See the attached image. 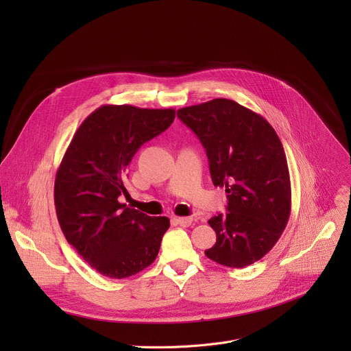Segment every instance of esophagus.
<instances>
[{"instance_id":"34e87169","label":"esophagus","mask_w":351,"mask_h":351,"mask_svg":"<svg viewBox=\"0 0 351 351\" xmlns=\"http://www.w3.org/2000/svg\"><path fill=\"white\" fill-rule=\"evenodd\" d=\"M191 222H193V219L189 218V217H182V218L180 217H173L172 218V223L173 225H179V226H183V228L190 226Z\"/></svg>"}]
</instances>
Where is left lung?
I'll use <instances>...</instances> for the list:
<instances>
[{
  "mask_svg": "<svg viewBox=\"0 0 351 351\" xmlns=\"http://www.w3.org/2000/svg\"><path fill=\"white\" fill-rule=\"evenodd\" d=\"M178 117L206 148L214 186L228 193L226 215L208 221L217 243L206 256L230 268L254 264L276 244L290 217V176L276 132L228 98L180 108Z\"/></svg>",
  "mask_w": 351,
  "mask_h": 351,
  "instance_id": "8db88e82",
  "label": "left lung"
}]
</instances>
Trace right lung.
<instances>
[{
  "instance_id": "right-lung-1",
  "label": "right lung",
  "mask_w": 351,
  "mask_h": 351,
  "mask_svg": "<svg viewBox=\"0 0 351 351\" xmlns=\"http://www.w3.org/2000/svg\"><path fill=\"white\" fill-rule=\"evenodd\" d=\"M175 110L103 106L76 130L57 171L54 202L60 226L79 256L101 275L123 279L158 256L167 217L126 204V169L137 149L167 130Z\"/></svg>"
}]
</instances>
